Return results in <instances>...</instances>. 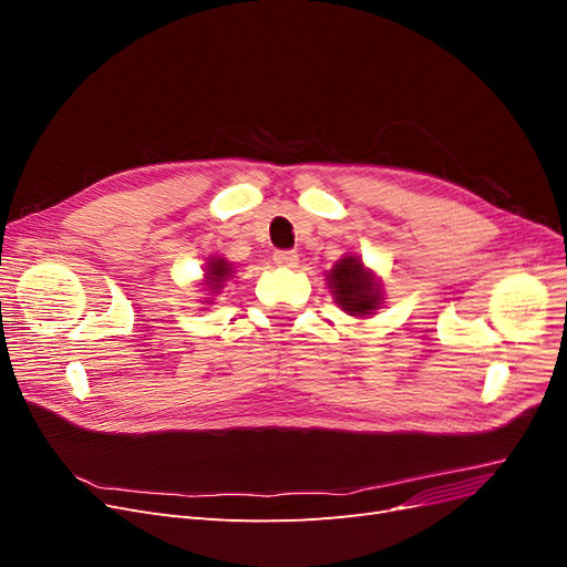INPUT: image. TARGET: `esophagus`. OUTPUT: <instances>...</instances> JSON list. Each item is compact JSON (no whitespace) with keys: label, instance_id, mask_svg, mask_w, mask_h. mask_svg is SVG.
Listing matches in <instances>:
<instances>
[{"label":"esophagus","instance_id":"34e87169","mask_svg":"<svg viewBox=\"0 0 567 567\" xmlns=\"http://www.w3.org/2000/svg\"><path fill=\"white\" fill-rule=\"evenodd\" d=\"M274 265L284 269H293L298 267V255L293 250H277L274 252Z\"/></svg>","mask_w":567,"mask_h":567}]
</instances>
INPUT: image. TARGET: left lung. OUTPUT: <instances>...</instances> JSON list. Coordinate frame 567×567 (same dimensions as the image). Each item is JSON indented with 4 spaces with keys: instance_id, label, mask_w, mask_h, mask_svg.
Here are the masks:
<instances>
[{
    "instance_id": "obj_1",
    "label": "left lung",
    "mask_w": 567,
    "mask_h": 567,
    "mask_svg": "<svg viewBox=\"0 0 567 567\" xmlns=\"http://www.w3.org/2000/svg\"><path fill=\"white\" fill-rule=\"evenodd\" d=\"M333 302L342 312L359 319H369L381 310L383 284L379 274L369 269L359 255H342L340 260L326 271Z\"/></svg>"
}]
</instances>
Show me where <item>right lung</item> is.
I'll return each mask as SVG.
<instances>
[{"instance_id":"right-lung-1","label":"right lung","mask_w":567,"mask_h":567,"mask_svg":"<svg viewBox=\"0 0 567 567\" xmlns=\"http://www.w3.org/2000/svg\"><path fill=\"white\" fill-rule=\"evenodd\" d=\"M234 274H236V269L229 260H225V257H219V255H210L203 265V279L198 281V288L203 290L200 302L213 305L215 296L221 293V288H225V284L234 277Z\"/></svg>"}]
</instances>
